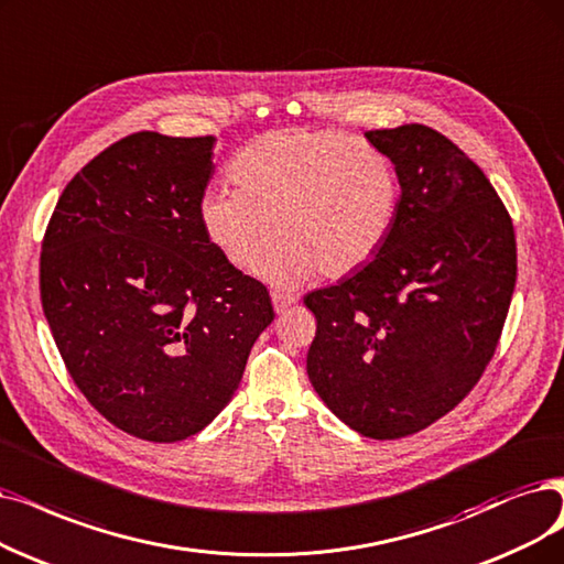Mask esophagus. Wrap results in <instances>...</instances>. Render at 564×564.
Masks as SVG:
<instances>
[{
    "label": "esophagus",
    "instance_id": "obj_1",
    "mask_svg": "<svg viewBox=\"0 0 564 564\" xmlns=\"http://www.w3.org/2000/svg\"><path fill=\"white\" fill-rule=\"evenodd\" d=\"M270 301H273V310H275L278 314H282V312H286L291 305L296 303V296L282 294V291H273V294H270Z\"/></svg>",
    "mask_w": 564,
    "mask_h": 564
}]
</instances>
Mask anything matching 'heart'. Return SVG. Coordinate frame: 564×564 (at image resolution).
Instances as JSON below:
<instances>
[{"instance_id":"obj_1","label":"heart","mask_w":564,"mask_h":564,"mask_svg":"<svg viewBox=\"0 0 564 564\" xmlns=\"http://www.w3.org/2000/svg\"><path fill=\"white\" fill-rule=\"evenodd\" d=\"M231 187H210L198 221L236 268H257L268 284L291 289L319 270L356 273L384 247L400 204V180L384 152L335 129H278L238 150Z\"/></svg>"}]
</instances>
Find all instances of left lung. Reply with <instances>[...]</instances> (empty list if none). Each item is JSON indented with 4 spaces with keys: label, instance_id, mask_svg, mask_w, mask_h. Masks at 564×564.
<instances>
[{
    "label": "left lung",
    "instance_id": "obj_1",
    "mask_svg": "<svg viewBox=\"0 0 564 564\" xmlns=\"http://www.w3.org/2000/svg\"><path fill=\"white\" fill-rule=\"evenodd\" d=\"M400 180L384 247L312 291L307 377L351 431L398 440L471 391L498 347L516 284L511 217L484 171L425 124L368 131Z\"/></svg>",
    "mask_w": 564,
    "mask_h": 564
}]
</instances>
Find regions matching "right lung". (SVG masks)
<instances>
[{"mask_svg":"<svg viewBox=\"0 0 564 564\" xmlns=\"http://www.w3.org/2000/svg\"><path fill=\"white\" fill-rule=\"evenodd\" d=\"M215 145L156 131L112 143L64 187L41 247V305L66 370L148 442L204 431L275 317L198 221Z\"/></svg>","mask_w":564,"mask_h":564,"instance_id":"obj_1","label":"right lung"}]
</instances>
